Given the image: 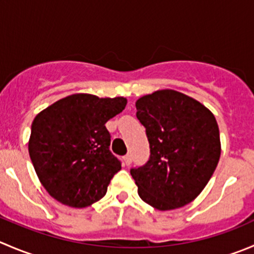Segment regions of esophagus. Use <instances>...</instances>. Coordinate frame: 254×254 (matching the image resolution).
<instances>
[{
  "label": "esophagus",
  "mask_w": 254,
  "mask_h": 254,
  "mask_svg": "<svg viewBox=\"0 0 254 254\" xmlns=\"http://www.w3.org/2000/svg\"><path fill=\"white\" fill-rule=\"evenodd\" d=\"M131 161H132V159H131V155H130V154L125 155V156H124V164L127 165V166H129V165L131 164Z\"/></svg>",
  "instance_id": "34e87169"
}]
</instances>
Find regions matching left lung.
I'll return each mask as SVG.
<instances>
[{"instance_id":"8db88e82","label":"left lung","mask_w":254,"mask_h":254,"mask_svg":"<svg viewBox=\"0 0 254 254\" xmlns=\"http://www.w3.org/2000/svg\"><path fill=\"white\" fill-rule=\"evenodd\" d=\"M135 105L150 144L146 164L130 169L137 193L160 211L182 207L200 195L217 166V122L200 102L171 89L145 95Z\"/></svg>"}]
</instances>
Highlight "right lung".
Returning a JSON list of instances; mask_svg holds the SVG:
<instances>
[{
  "instance_id": "1",
  "label": "right lung",
  "mask_w": 254,
  "mask_h": 254,
  "mask_svg": "<svg viewBox=\"0 0 254 254\" xmlns=\"http://www.w3.org/2000/svg\"><path fill=\"white\" fill-rule=\"evenodd\" d=\"M127 99L73 94L34 118L28 151L49 195L70 207H87L107 193L122 162L110 151L105 123L122 113Z\"/></svg>"
}]
</instances>
